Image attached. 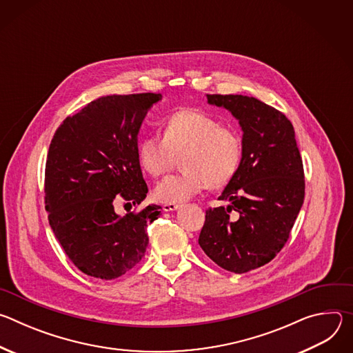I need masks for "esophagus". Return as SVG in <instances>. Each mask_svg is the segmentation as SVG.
<instances>
[{
    "label": "esophagus",
    "mask_w": 353,
    "mask_h": 353,
    "mask_svg": "<svg viewBox=\"0 0 353 353\" xmlns=\"http://www.w3.org/2000/svg\"><path fill=\"white\" fill-rule=\"evenodd\" d=\"M179 208H180L179 204H165V205H163V211H165V212H173V211H176V210H179Z\"/></svg>",
    "instance_id": "34e87169"
}]
</instances>
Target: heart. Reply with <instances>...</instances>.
I'll list each match as a JSON object with an SVG mask.
<instances>
[{"instance_id":"b5f03b06","label":"heart","mask_w":353,"mask_h":353,"mask_svg":"<svg viewBox=\"0 0 353 353\" xmlns=\"http://www.w3.org/2000/svg\"><path fill=\"white\" fill-rule=\"evenodd\" d=\"M138 162L150 176L165 174L181 155L179 174L155 187L161 203L181 204L207 188L226 185L237 173L243 158L240 132L205 112L180 109L163 125V137L146 135L138 143Z\"/></svg>"}]
</instances>
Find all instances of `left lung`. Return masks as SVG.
Masks as SVG:
<instances>
[{
  "label": "left lung",
  "instance_id": "left-lung-1",
  "mask_svg": "<svg viewBox=\"0 0 353 353\" xmlns=\"http://www.w3.org/2000/svg\"><path fill=\"white\" fill-rule=\"evenodd\" d=\"M229 110L243 131V158L210 208L198 244L219 267L244 274L270 263L289 239L303 205L305 172L292 123L256 97L207 94Z\"/></svg>",
  "mask_w": 353,
  "mask_h": 353
}]
</instances>
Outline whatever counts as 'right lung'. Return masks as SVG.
Returning a JSON list of instances; mask_svg holds the SVG:
<instances>
[{
	"mask_svg": "<svg viewBox=\"0 0 353 353\" xmlns=\"http://www.w3.org/2000/svg\"><path fill=\"white\" fill-rule=\"evenodd\" d=\"M161 93L112 94L67 117L48 148L44 203L48 223L83 274L114 279L145 256L146 228L162 207L120 216L119 198L139 205L148 194L138 162V132Z\"/></svg>",
	"mask_w": 353,
	"mask_h": 353,
	"instance_id": "obj_1",
	"label": "right lung"
}]
</instances>
